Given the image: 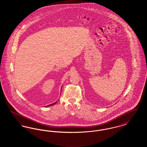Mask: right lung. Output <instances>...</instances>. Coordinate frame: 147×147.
I'll use <instances>...</instances> for the list:
<instances>
[{"mask_svg":"<svg viewBox=\"0 0 147 147\" xmlns=\"http://www.w3.org/2000/svg\"><path fill=\"white\" fill-rule=\"evenodd\" d=\"M56 103H57V102H55V103H53V104H51V105H47V106H52V105H55V104H56Z\"/></svg>","mask_w":147,"mask_h":147,"instance_id":"obj_1","label":"right lung"}]
</instances>
